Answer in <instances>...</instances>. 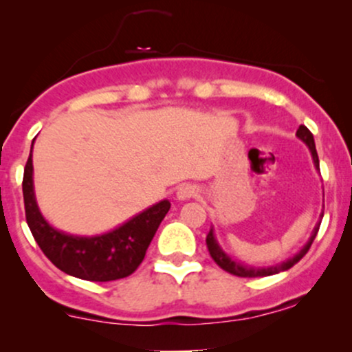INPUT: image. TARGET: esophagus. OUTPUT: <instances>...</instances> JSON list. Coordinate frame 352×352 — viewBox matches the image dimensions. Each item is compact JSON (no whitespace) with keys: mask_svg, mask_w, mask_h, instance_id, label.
Segmentation results:
<instances>
[{"mask_svg":"<svg viewBox=\"0 0 352 352\" xmlns=\"http://www.w3.org/2000/svg\"><path fill=\"white\" fill-rule=\"evenodd\" d=\"M197 195V187L192 184H184L180 185L179 190H177V199L179 200H188L193 199Z\"/></svg>","mask_w":352,"mask_h":352,"instance_id":"obj_1","label":"esophagus"}]
</instances>
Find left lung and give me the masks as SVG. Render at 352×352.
<instances>
[{
	"label": "left lung",
	"instance_id": "1",
	"mask_svg": "<svg viewBox=\"0 0 352 352\" xmlns=\"http://www.w3.org/2000/svg\"><path fill=\"white\" fill-rule=\"evenodd\" d=\"M296 135L300 137V139L308 145L311 155H313V162H314V167L319 168V159H318V152H316V145H314V139H313V134L309 132L308 127H305V125H300V129L296 131ZM321 218H322V213H321ZM319 225H321V221H318V225L314 227L313 233H311V238L308 240V243H306L302 248L294 254L293 258H289V260L283 261L281 265H276V266H270V268H253V266H248V265H241L238 263V261L232 260V258L228 256L227 253L223 252V250L220 248V245H218L215 235H213V228L210 230L208 235H207V248L210 252V256L213 258V261L220 266L221 270H225V272L235 274V276H241V278H261V276H270V274H276L280 272H286V270H289L292 266H294L298 263V261L301 260L302 256H305L306 253H308L311 243L314 241V238L318 235V230H319Z\"/></svg>",
	"mask_w": 352,
	"mask_h": 352
}]
</instances>
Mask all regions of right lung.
I'll list each match as a JSON object with an SVG mask.
<instances>
[{
	"mask_svg": "<svg viewBox=\"0 0 352 352\" xmlns=\"http://www.w3.org/2000/svg\"><path fill=\"white\" fill-rule=\"evenodd\" d=\"M31 152L23 177L24 212L36 243L51 263L60 272L87 281H114L134 273L142 263L160 221L170 210V201H159L102 235L78 236L59 232L44 220L36 204Z\"/></svg>",
	"mask_w": 352,
	"mask_h": 352,
	"instance_id": "1",
	"label": "right lung"
}]
</instances>
